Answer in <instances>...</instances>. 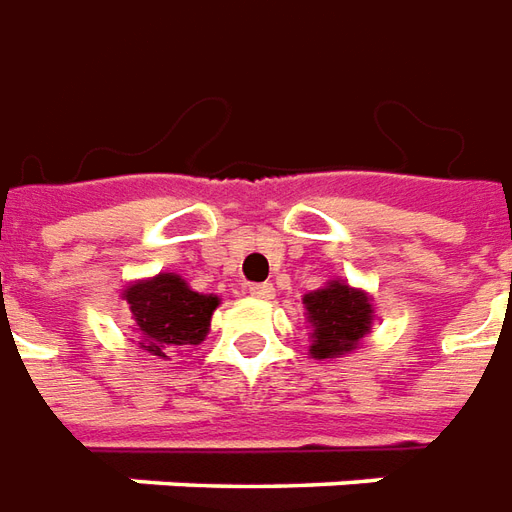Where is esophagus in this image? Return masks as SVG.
<instances>
[{
  "mask_svg": "<svg viewBox=\"0 0 512 512\" xmlns=\"http://www.w3.org/2000/svg\"><path fill=\"white\" fill-rule=\"evenodd\" d=\"M248 295L259 297V300H270L275 295L273 284H248Z\"/></svg>",
  "mask_w": 512,
  "mask_h": 512,
  "instance_id": "1",
  "label": "esophagus"
}]
</instances>
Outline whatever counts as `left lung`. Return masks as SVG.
Instances as JSON below:
<instances>
[{
	"label": "left lung",
	"instance_id": "8db88e82",
	"mask_svg": "<svg viewBox=\"0 0 512 512\" xmlns=\"http://www.w3.org/2000/svg\"><path fill=\"white\" fill-rule=\"evenodd\" d=\"M308 308V322L314 325V358H336L353 350L372 325V306L364 292L333 281L303 297Z\"/></svg>",
	"mask_w": 512,
	"mask_h": 512
}]
</instances>
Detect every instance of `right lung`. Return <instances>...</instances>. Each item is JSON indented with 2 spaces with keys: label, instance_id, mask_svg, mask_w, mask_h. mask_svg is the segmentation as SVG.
Listing matches in <instances>:
<instances>
[{
  "label": "right lung",
  "instance_id": "1",
  "mask_svg": "<svg viewBox=\"0 0 512 512\" xmlns=\"http://www.w3.org/2000/svg\"><path fill=\"white\" fill-rule=\"evenodd\" d=\"M140 347L151 355L168 358L170 347H192L204 342L217 297L198 295L179 275L162 273L151 281L126 289Z\"/></svg>",
  "mask_w": 512,
  "mask_h": 512
}]
</instances>
